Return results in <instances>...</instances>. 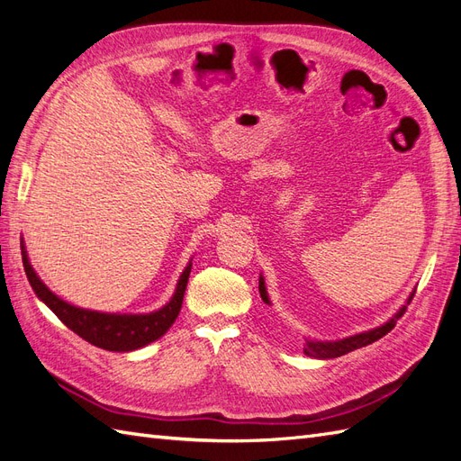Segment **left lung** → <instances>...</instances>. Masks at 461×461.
Returning a JSON list of instances; mask_svg holds the SVG:
<instances>
[{
  "label": "left lung",
  "mask_w": 461,
  "mask_h": 461,
  "mask_svg": "<svg viewBox=\"0 0 461 461\" xmlns=\"http://www.w3.org/2000/svg\"><path fill=\"white\" fill-rule=\"evenodd\" d=\"M259 294H261V300L265 303H271L269 300V294H267V288H265V281L263 276H259ZM413 294L415 292H411L406 305H402V308L398 310V313L388 319L384 325L376 327V329H371V330H366V332H359V334H354V337H348V339H342V340H305V346H303V354L310 356V357H317V359H332V357H340L348 352H354L357 350V348H364L375 340L383 339L386 332L393 330L396 327V321L406 313V308L410 305V302L413 300Z\"/></svg>",
  "instance_id": "8db88e82"
}]
</instances>
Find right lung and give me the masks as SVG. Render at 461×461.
I'll return each instance as SVG.
<instances>
[{
    "label": "right lung",
    "mask_w": 461,
    "mask_h": 461,
    "mask_svg": "<svg viewBox=\"0 0 461 461\" xmlns=\"http://www.w3.org/2000/svg\"><path fill=\"white\" fill-rule=\"evenodd\" d=\"M21 254H23L24 273L29 276V283L34 290V294L44 302L68 329L77 332L80 339H85L86 342L97 348H104V350H109V352H132L153 340L161 339L175 323L180 308H183L185 290H186L190 269H192V261H190L178 278L173 298L158 312L102 313V312L77 308V305H71L68 302L61 300L58 294H53V292L40 281V276L32 269L23 240H21Z\"/></svg>",
    "instance_id": "1"
}]
</instances>
